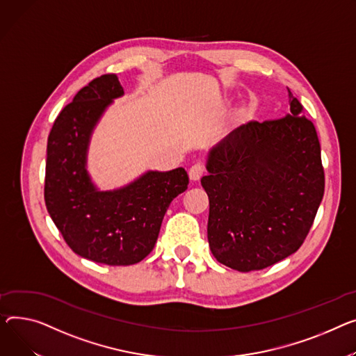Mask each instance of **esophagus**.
<instances>
[{
    "label": "esophagus",
    "mask_w": 356,
    "mask_h": 356,
    "mask_svg": "<svg viewBox=\"0 0 356 356\" xmlns=\"http://www.w3.org/2000/svg\"><path fill=\"white\" fill-rule=\"evenodd\" d=\"M203 175H204V165L200 163L193 164L192 168L188 169V177H191V180H193V181L200 180Z\"/></svg>",
    "instance_id": "1"
}]
</instances>
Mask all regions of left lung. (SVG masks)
<instances>
[{"label":"left lung","instance_id":"obj_1","mask_svg":"<svg viewBox=\"0 0 356 356\" xmlns=\"http://www.w3.org/2000/svg\"><path fill=\"white\" fill-rule=\"evenodd\" d=\"M289 91L291 113L249 122L207 157V239L218 262L260 270L295 253L306 239L325 192L315 126Z\"/></svg>","mask_w":356,"mask_h":356}]
</instances>
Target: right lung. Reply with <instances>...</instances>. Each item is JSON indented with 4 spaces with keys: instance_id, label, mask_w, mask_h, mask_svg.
<instances>
[{
    "instance_id": "add662e5",
    "label": "right lung",
    "mask_w": 356,
    "mask_h": 356,
    "mask_svg": "<svg viewBox=\"0 0 356 356\" xmlns=\"http://www.w3.org/2000/svg\"><path fill=\"white\" fill-rule=\"evenodd\" d=\"M123 94L115 74L94 79L61 110L47 141V210L71 250L110 266L134 265L153 250L169 204L188 184L177 168L146 172L115 191L94 186L87 172L91 133Z\"/></svg>"
}]
</instances>
